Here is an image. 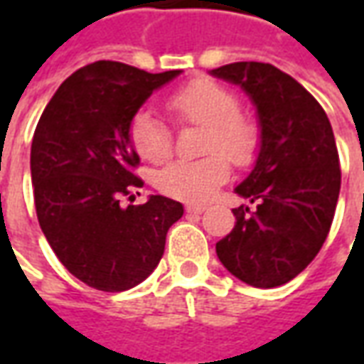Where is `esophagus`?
<instances>
[{
  "mask_svg": "<svg viewBox=\"0 0 364 364\" xmlns=\"http://www.w3.org/2000/svg\"><path fill=\"white\" fill-rule=\"evenodd\" d=\"M185 210L189 214H203L206 210V206L203 205H187L185 206Z\"/></svg>",
  "mask_w": 364,
  "mask_h": 364,
  "instance_id": "esophagus-1",
  "label": "esophagus"
}]
</instances>
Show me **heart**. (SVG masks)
Segmentation results:
<instances>
[{"instance_id": "obj_1", "label": "heart", "mask_w": 364, "mask_h": 364, "mask_svg": "<svg viewBox=\"0 0 364 364\" xmlns=\"http://www.w3.org/2000/svg\"><path fill=\"white\" fill-rule=\"evenodd\" d=\"M166 109L179 122H191L206 130L197 161H173L156 177L161 193L181 200H206L230 177L234 166L252 164L259 150V128L240 112V99L232 90L213 80H193L169 93ZM130 142L136 154L150 164H161L171 156V130L150 112H138L130 122Z\"/></svg>"}]
</instances>
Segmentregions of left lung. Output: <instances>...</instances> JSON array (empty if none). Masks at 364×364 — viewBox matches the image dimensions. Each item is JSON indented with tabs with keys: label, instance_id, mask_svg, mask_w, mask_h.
<instances>
[{
	"label": "left lung",
	"instance_id": "obj_1",
	"mask_svg": "<svg viewBox=\"0 0 364 364\" xmlns=\"http://www.w3.org/2000/svg\"><path fill=\"white\" fill-rule=\"evenodd\" d=\"M210 75L240 85L257 112L259 150L236 193V226L216 255L236 279L257 289L292 281L318 255L336 214L341 171L321 105L279 68L234 62Z\"/></svg>",
	"mask_w": 364,
	"mask_h": 364
}]
</instances>
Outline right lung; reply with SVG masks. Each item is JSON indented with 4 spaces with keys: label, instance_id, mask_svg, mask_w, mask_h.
<instances>
[{
    "label": "right lung",
    "instance_id": "add662e5",
    "mask_svg": "<svg viewBox=\"0 0 364 364\" xmlns=\"http://www.w3.org/2000/svg\"><path fill=\"white\" fill-rule=\"evenodd\" d=\"M181 70L150 74L101 60L62 83L36 124L31 179L38 224L62 265L85 284L122 292L158 267L167 230L183 216L173 198L120 206L142 179L130 122Z\"/></svg>",
    "mask_w": 364,
    "mask_h": 364
}]
</instances>
